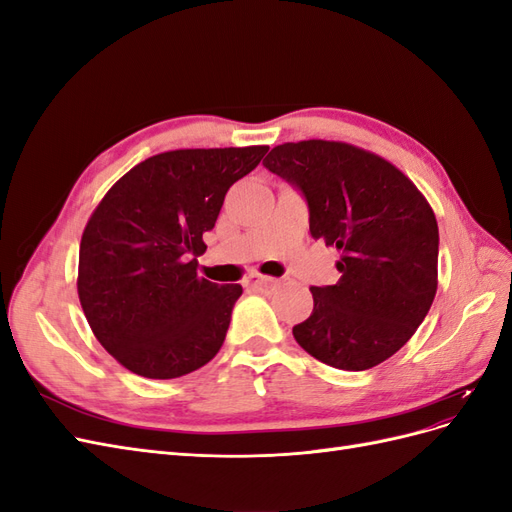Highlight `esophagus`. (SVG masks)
Listing matches in <instances>:
<instances>
[{"instance_id":"1","label":"esophagus","mask_w":512,"mask_h":512,"mask_svg":"<svg viewBox=\"0 0 512 512\" xmlns=\"http://www.w3.org/2000/svg\"><path fill=\"white\" fill-rule=\"evenodd\" d=\"M247 284L254 286V288H262V290H267V288H273V286L277 284V280H275V277H269V275L252 273L250 277H247Z\"/></svg>"}]
</instances>
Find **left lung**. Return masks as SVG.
<instances>
[{
	"label": "left lung",
	"instance_id": "left-lung-1",
	"mask_svg": "<svg viewBox=\"0 0 512 512\" xmlns=\"http://www.w3.org/2000/svg\"><path fill=\"white\" fill-rule=\"evenodd\" d=\"M262 164L301 190L312 237L342 252V277L309 288L314 312L292 327L294 339L331 367H376L408 342L436 297V215L397 166L348 143H284Z\"/></svg>",
	"mask_w": 512,
	"mask_h": 512
}]
</instances>
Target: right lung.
<instances>
[{
	"label": "right lung",
	"instance_id": "1",
	"mask_svg": "<svg viewBox=\"0 0 512 512\" xmlns=\"http://www.w3.org/2000/svg\"><path fill=\"white\" fill-rule=\"evenodd\" d=\"M269 147L177 149L136 164L83 230L81 307L98 342L132 374L170 380L207 365L222 348L239 284L198 277L203 235L228 188Z\"/></svg>",
	"mask_w": 512,
	"mask_h": 512
}]
</instances>
